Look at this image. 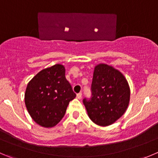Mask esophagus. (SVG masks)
I'll return each mask as SVG.
<instances>
[{
  "mask_svg": "<svg viewBox=\"0 0 158 158\" xmlns=\"http://www.w3.org/2000/svg\"><path fill=\"white\" fill-rule=\"evenodd\" d=\"M76 97H77L78 99H81V98H82V94H81V93H79V94H77V95H76Z\"/></svg>",
  "mask_w": 158,
  "mask_h": 158,
  "instance_id": "obj_1",
  "label": "esophagus"
}]
</instances>
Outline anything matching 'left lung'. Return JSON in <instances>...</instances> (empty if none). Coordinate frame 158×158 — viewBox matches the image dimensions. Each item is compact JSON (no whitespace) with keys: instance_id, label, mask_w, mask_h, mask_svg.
I'll use <instances>...</instances> for the list:
<instances>
[{"instance_id":"left-lung-1","label":"left lung","mask_w":158,"mask_h":158,"mask_svg":"<svg viewBox=\"0 0 158 158\" xmlns=\"http://www.w3.org/2000/svg\"><path fill=\"white\" fill-rule=\"evenodd\" d=\"M129 97L130 89L123 75L111 66L100 64L94 69L91 97L82 102L94 123L107 126L126 112Z\"/></svg>"}]
</instances>
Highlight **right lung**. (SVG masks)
Masks as SVG:
<instances>
[{
	"mask_svg": "<svg viewBox=\"0 0 158 158\" xmlns=\"http://www.w3.org/2000/svg\"><path fill=\"white\" fill-rule=\"evenodd\" d=\"M62 64L43 69L28 83L25 104L32 118L40 126L54 127L62 119L76 94L65 78Z\"/></svg>",
	"mask_w": 158,
	"mask_h": 158,
	"instance_id": "1",
	"label": "right lung"
}]
</instances>
